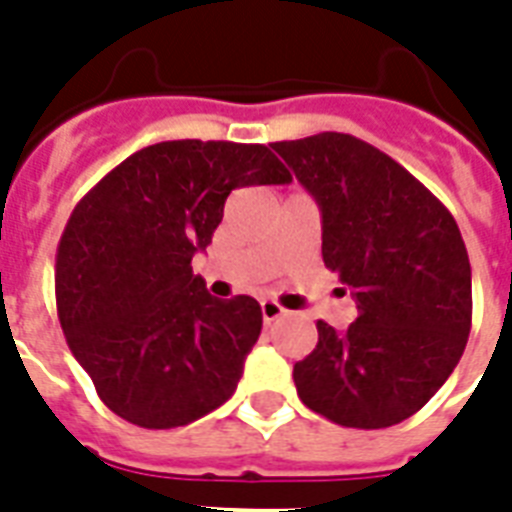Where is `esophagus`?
I'll list each match as a JSON object with an SVG mask.
<instances>
[{"label": "esophagus", "mask_w": 512, "mask_h": 512, "mask_svg": "<svg viewBox=\"0 0 512 512\" xmlns=\"http://www.w3.org/2000/svg\"><path fill=\"white\" fill-rule=\"evenodd\" d=\"M260 311H263L265 324H271V321L281 319V316H287V311H284V308H281L276 300H263V303H260Z\"/></svg>", "instance_id": "34e87169"}]
</instances>
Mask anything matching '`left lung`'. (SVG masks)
<instances>
[{
  "mask_svg": "<svg viewBox=\"0 0 512 512\" xmlns=\"http://www.w3.org/2000/svg\"><path fill=\"white\" fill-rule=\"evenodd\" d=\"M321 209V257L356 297L345 332L319 321L297 396L345 428L420 412L468 345L470 260L452 212L380 148L342 132L271 143Z\"/></svg>",
  "mask_w": 512,
  "mask_h": 512,
  "instance_id": "1",
  "label": "left lung"
}]
</instances>
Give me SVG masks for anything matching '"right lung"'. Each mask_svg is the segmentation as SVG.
<instances>
[{
    "instance_id": "add662e5",
    "label": "right lung",
    "mask_w": 512,
    "mask_h": 512,
    "mask_svg": "<svg viewBox=\"0 0 512 512\" xmlns=\"http://www.w3.org/2000/svg\"><path fill=\"white\" fill-rule=\"evenodd\" d=\"M289 180L260 143L167 140L84 193L60 236L55 303L111 412L170 430L233 396L263 311L249 295H209L191 257L212 241L228 193Z\"/></svg>"
}]
</instances>
